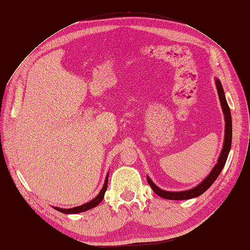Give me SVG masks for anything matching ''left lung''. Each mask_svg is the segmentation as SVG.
Returning a JSON list of instances; mask_svg holds the SVG:
<instances>
[{
    "label": "left lung",
    "mask_w": 250,
    "mask_h": 250,
    "mask_svg": "<svg viewBox=\"0 0 250 250\" xmlns=\"http://www.w3.org/2000/svg\"><path fill=\"white\" fill-rule=\"evenodd\" d=\"M216 85H217V90H218V95L219 98H220L221 101V106L224 112V119H225V137H224V145L223 149L221 151V154L219 156V160L217 165L214 167V169L211 170V172L208 174V176L204 179L200 185H198L196 188H192V190H188V191H183V192H168V191H164L162 188H157L151 180L149 177H147V181L149 186L152 188V190L154 193H156L158 196L165 198V199H170V200H185V199H191L194 197H197V196H200L206 192L208 188L214 184V181L217 179L219 176V174L221 173L224 165L226 163V160H228V156L230 150L231 146V116H230V110L229 107V104L226 102L225 96H224V90L222 88V84L219 79H216Z\"/></svg>",
    "instance_id": "1"
}]
</instances>
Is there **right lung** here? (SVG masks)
Masks as SVG:
<instances>
[{
    "label": "right lung",
    "mask_w": 250,
    "mask_h": 250,
    "mask_svg": "<svg viewBox=\"0 0 250 250\" xmlns=\"http://www.w3.org/2000/svg\"><path fill=\"white\" fill-rule=\"evenodd\" d=\"M107 180H108V174H107L106 178H105V183H104V186L102 188L101 192L98 194L96 198L90 200L89 202L84 203L83 206L76 207L73 208H54L57 209L58 211H62V213H63V214H77V213H81V211H84V210H87V209H90V208L97 207L98 204H99L102 201V199L104 198V194H105V192H106V188H107Z\"/></svg>",
    "instance_id": "obj_1"
}]
</instances>
